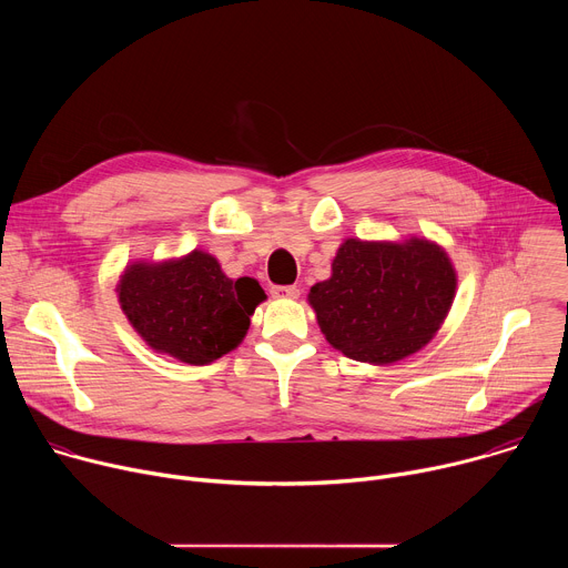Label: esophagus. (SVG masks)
<instances>
[{
  "label": "esophagus",
  "mask_w": 568,
  "mask_h": 568,
  "mask_svg": "<svg viewBox=\"0 0 568 568\" xmlns=\"http://www.w3.org/2000/svg\"><path fill=\"white\" fill-rule=\"evenodd\" d=\"M272 294L276 298H298L301 290L296 285H278V287H272Z\"/></svg>",
  "instance_id": "obj_1"
}]
</instances>
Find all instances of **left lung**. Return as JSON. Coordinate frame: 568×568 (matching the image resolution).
Listing matches in <instances>:
<instances>
[{"instance_id": "obj_1", "label": "left lung", "mask_w": 568, "mask_h": 568, "mask_svg": "<svg viewBox=\"0 0 568 568\" xmlns=\"http://www.w3.org/2000/svg\"><path fill=\"white\" fill-rule=\"evenodd\" d=\"M454 294L456 270L436 242L348 237L331 278L312 285L307 301L333 348L357 362L393 364L434 339Z\"/></svg>"}]
</instances>
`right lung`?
<instances>
[{
    "label": "right lung",
    "mask_w": 568,
    "mask_h": 568,
    "mask_svg": "<svg viewBox=\"0 0 568 568\" xmlns=\"http://www.w3.org/2000/svg\"><path fill=\"white\" fill-rule=\"evenodd\" d=\"M132 328L156 353L204 366L237 348L267 298L256 278H229L200 250L164 263L136 261L116 285Z\"/></svg>",
    "instance_id": "add662e5"
}]
</instances>
